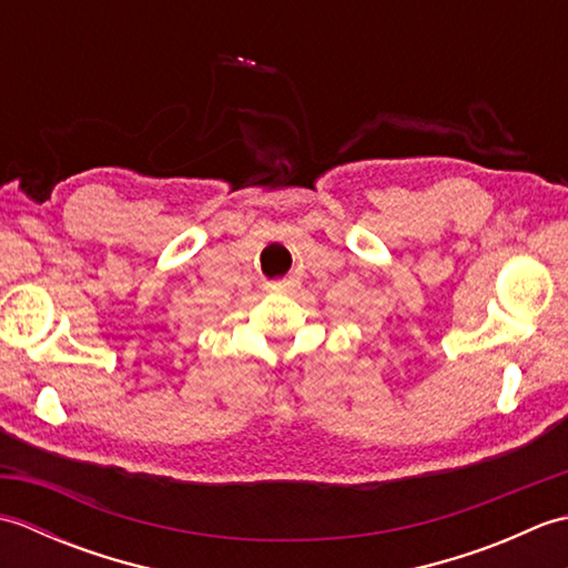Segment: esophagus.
Returning <instances> with one entry per match:
<instances>
[{
    "mask_svg": "<svg viewBox=\"0 0 568 568\" xmlns=\"http://www.w3.org/2000/svg\"><path fill=\"white\" fill-rule=\"evenodd\" d=\"M293 287H295L293 281H277V283H273V291H277V293H291Z\"/></svg>",
    "mask_w": 568,
    "mask_h": 568,
    "instance_id": "1",
    "label": "esophagus"
}]
</instances>
